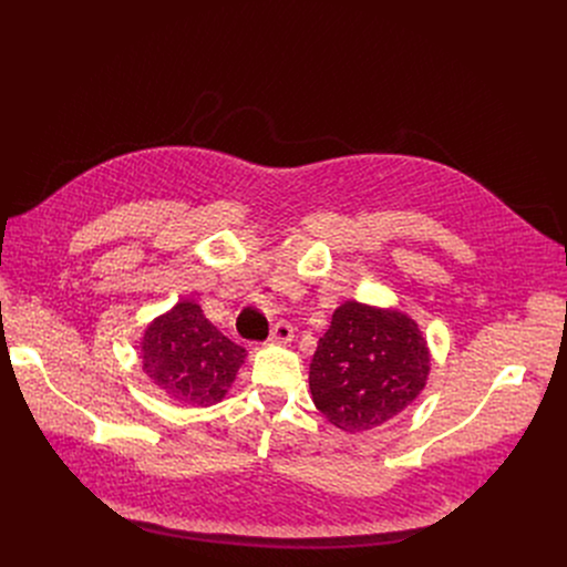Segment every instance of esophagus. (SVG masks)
Masks as SVG:
<instances>
[{"label":"esophagus","instance_id":"1","mask_svg":"<svg viewBox=\"0 0 567 567\" xmlns=\"http://www.w3.org/2000/svg\"><path fill=\"white\" fill-rule=\"evenodd\" d=\"M291 339H293V328L289 326V322H287V320L276 322L274 330H271L269 341H271V343H278V346H287V343H291Z\"/></svg>","mask_w":567,"mask_h":567}]
</instances>
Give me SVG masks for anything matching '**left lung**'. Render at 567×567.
Returning <instances> with one entry per match:
<instances>
[{
    "instance_id": "1",
    "label": "left lung",
    "mask_w": 567,
    "mask_h": 567,
    "mask_svg": "<svg viewBox=\"0 0 567 567\" xmlns=\"http://www.w3.org/2000/svg\"><path fill=\"white\" fill-rule=\"evenodd\" d=\"M429 370L431 352L411 316L348 300L318 341L309 390L328 422L361 433L409 409Z\"/></svg>"
}]
</instances>
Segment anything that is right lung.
<instances>
[{
    "mask_svg": "<svg viewBox=\"0 0 567 567\" xmlns=\"http://www.w3.org/2000/svg\"><path fill=\"white\" fill-rule=\"evenodd\" d=\"M143 372L188 409L221 401L247 350L226 339L193 300L154 318L141 339Z\"/></svg>",
    "mask_w": 567,
    "mask_h": 567,
    "instance_id": "1",
    "label": "right lung"
}]
</instances>
